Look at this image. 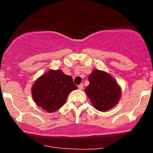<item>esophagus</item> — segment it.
Returning <instances> with one entry per match:
<instances>
[{
  "label": "esophagus",
  "instance_id": "obj_1",
  "mask_svg": "<svg viewBox=\"0 0 153 153\" xmlns=\"http://www.w3.org/2000/svg\"><path fill=\"white\" fill-rule=\"evenodd\" d=\"M83 87H84V85H83V84H82V83L80 84V85H78V88L80 89V90H82V89H83Z\"/></svg>",
  "mask_w": 153,
  "mask_h": 153
}]
</instances>
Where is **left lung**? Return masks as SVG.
<instances>
[{
    "instance_id": "8db88e82",
    "label": "left lung",
    "mask_w": 153,
    "mask_h": 153,
    "mask_svg": "<svg viewBox=\"0 0 153 153\" xmlns=\"http://www.w3.org/2000/svg\"><path fill=\"white\" fill-rule=\"evenodd\" d=\"M90 84L85 92L95 108L106 111L113 108L120 99L122 90L117 81L104 71L94 70L88 77Z\"/></svg>"
}]
</instances>
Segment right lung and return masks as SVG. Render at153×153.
Returning <instances> with one entry per match:
<instances>
[{"instance_id": "obj_1", "label": "right lung", "mask_w": 153, "mask_h": 153, "mask_svg": "<svg viewBox=\"0 0 153 153\" xmlns=\"http://www.w3.org/2000/svg\"><path fill=\"white\" fill-rule=\"evenodd\" d=\"M77 88L71 76L60 70H51L35 81L31 94L39 107L54 112L65 104L70 93Z\"/></svg>"}]
</instances>
